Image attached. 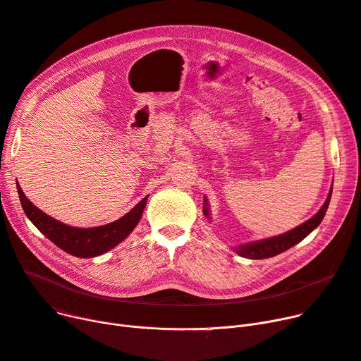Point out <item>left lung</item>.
I'll return each mask as SVG.
<instances>
[{
  "instance_id": "left-lung-1",
  "label": "left lung",
  "mask_w": 361,
  "mask_h": 361,
  "mask_svg": "<svg viewBox=\"0 0 361 361\" xmlns=\"http://www.w3.org/2000/svg\"><path fill=\"white\" fill-rule=\"evenodd\" d=\"M331 195H332V187L329 190V193H328V197H326L325 203L319 209V212L317 214L312 216V218L307 219L306 222H303L302 225L293 228L292 231L284 232V233L277 235V236H271V238H266V239H258V241H252V243L241 244V245H238V247H232V250L238 255L250 258V259H264V258L274 257V255H277L280 252H284L286 250L292 248L293 245L300 243L303 238H306L312 231L317 229L319 226V224L322 222L324 216L326 213V209L329 206ZM203 213H204V216H206L209 221H212L210 210H209V203H207L206 197H204Z\"/></svg>"
}]
</instances>
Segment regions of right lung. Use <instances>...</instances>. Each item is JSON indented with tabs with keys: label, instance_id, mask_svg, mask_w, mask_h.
Returning a JSON list of instances; mask_svg holds the SVG:
<instances>
[{
	"label": "right lung",
	"instance_id": "obj_1",
	"mask_svg": "<svg viewBox=\"0 0 361 361\" xmlns=\"http://www.w3.org/2000/svg\"><path fill=\"white\" fill-rule=\"evenodd\" d=\"M17 191L21 207L26 213L32 224L51 241L63 250L65 252L80 257V258H91L102 255L130 235V232L136 228L137 222L142 218L143 209L147 206L148 196L143 197L130 212H128L122 218L102 226L95 228H75L65 225L49 214L43 213L37 209L26 196H24L21 187L17 183Z\"/></svg>",
	"mask_w": 361,
	"mask_h": 361
}]
</instances>
